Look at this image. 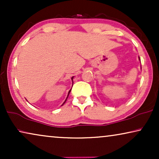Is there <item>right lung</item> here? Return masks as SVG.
Instances as JSON below:
<instances>
[{"instance_id": "obj_1", "label": "right lung", "mask_w": 159, "mask_h": 159, "mask_svg": "<svg viewBox=\"0 0 159 159\" xmlns=\"http://www.w3.org/2000/svg\"><path fill=\"white\" fill-rule=\"evenodd\" d=\"M71 80H73V77H72V78H71ZM72 82H73V80H72ZM71 90H69V93H68V96H69V93H70V91H71ZM68 96H67V98H66V101H64V103H63V104H62V105H64V103H65V102H66V100H67V98H68ZM62 105H61V106H62Z\"/></svg>"}]
</instances>
